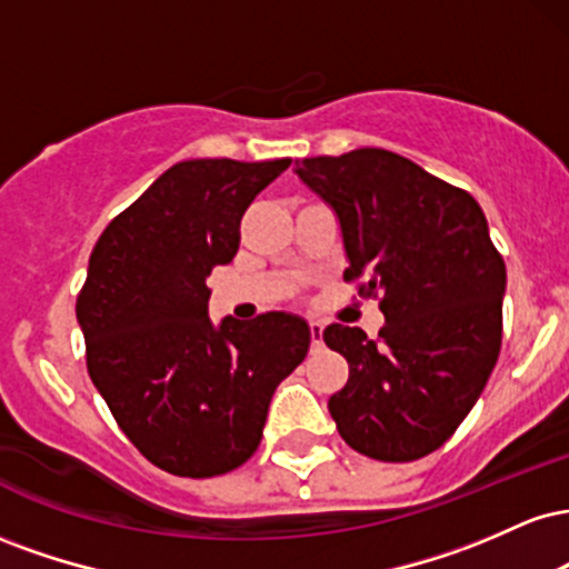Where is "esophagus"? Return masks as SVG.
Listing matches in <instances>:
<instances>
[{
  "instance_id": "esophagus-1",
  "label": "esophagus",
  "mask_w": 569,
  "mask_h": 569,
  "mask_svg": "<svg viewBox=\"0 0 569 569\" xmlns=\"http://www.w3.org/2000/svg\"><path fill=\"white\" fill-rule=\"evenodd\" d=\"M310 339H312V348H321V342H323V323L321 321H310Z\"/></svg>"
}]
</instances>
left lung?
Wrapping results in <instances>:
<instances>
[{
  "label": "left lung",
  "instance_id": "left-lung-1",
  "mask_svg": "<svg viewBox=\"0 0 569 569\" xmlns=\"http://www.w3.org/2000/svg\"><path fill=\"white\" fill-rule=\"evenodd\" d=\"M297 176L335 211L345 280L363 278L367 299L382 293L377 342L356 326L323 329L350 363L329 398L339 436L375 460H420L466 420L500 356L506 264L485 211L375 147L297 160Z\"/></svg>",
  "mask_w": 569,
  "mask_h": 569
}]
</instances>
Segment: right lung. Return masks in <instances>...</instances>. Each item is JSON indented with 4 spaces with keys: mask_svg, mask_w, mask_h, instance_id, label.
Here are the masks:
<instances>
[{
    "mask_svg": "<svg viewBox=\"0 0 569 569\" xmlns=\"http://www.w3.org/2000/svg\"><path fill=\"white\" fill-rule=\"evenodd\" d=\"M289 158L176 162L103 230L77 297L90 380L162 471H234L262 441L272 393L310 348L291 312L208 318L206 280L238 253L240 217Z\"/></svg>",
    "mask_w": 569,
    "mask_h": 569,
    "instance_id": "obj_1",
    "label": "right lung"
}]
</instances>
